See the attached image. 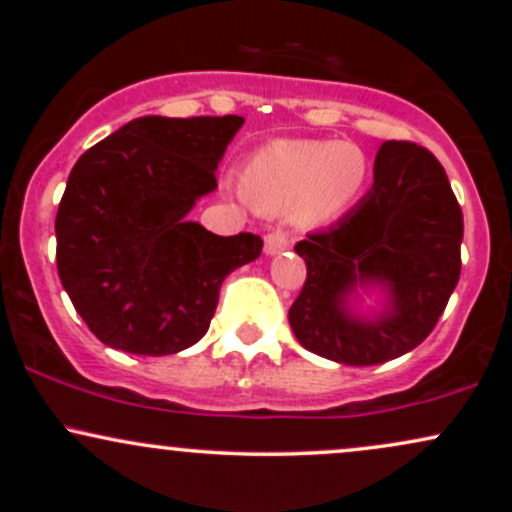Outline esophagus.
<instances>
[{
    "label": "esophagus",
    "instance_id": "obj_1",
    "mask_svg": "<svg viewBox=\"0 0 512 512\" xmlns=\"http://www.w3.org/2000/svg\"><path fill=\"white\" fill-rule=\"evenodd\" d=\"M289 248H291V238L286 236L284 231H272L267 233V238H264V252H267V255H279V252Z\"/></svg>",
    "mask_w": 512,
    "mask_h": 512
}]
</instances>
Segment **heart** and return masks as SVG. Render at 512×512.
<instances>
[{"label": "heart", "instance_id": "1", "mask_svg": "<svg viewBox=\"0 0 512 512\" xmlns=\"http://www.w3.org/2000/svg\"><path fill=\"white\" fill-rule=\"evenodd\" d=\"M368 161L351 142L279 139L250 158L245 192L262 211L291 216L303 226L337 219L361 195Z\"/></svg>", "mask_w": 512, "mask_h": 512}]
</instances>
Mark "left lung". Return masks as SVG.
<instances>
[{"label": "left lung", "mask_w": 512, "mask_h": 512, "mask_svg": "<svg viewBox=\"0 0 512 512\" xmlns=\"http://www.w3.org/2000/svg\"><path fill=\"white\" fill-rule=\"evenodd\" d=\"M462 209L438 158L414 142L378 149L373 187L327 231L296 243L308 276L289 310L313 354L344 366H378L416 349L460 281ZM383 285V314L350 313L358 285Z\"/></svg>", "instance_id": "left-lung-1"}]
</instances>
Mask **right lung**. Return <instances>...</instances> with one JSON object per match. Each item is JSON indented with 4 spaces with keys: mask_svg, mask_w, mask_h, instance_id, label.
<instances>
[{
    "mask_svg": "<svg viewBox=\"0 0 512 512\" xmlns=\"http://www.w3.org/2000/svg\"><path fill=\"white\" fill-rule=\"evenodd\" d=\"M243 122L137 117L76 161L55 219L57 272L103 344L137 356L197 344L223 279L260 257L255 233L223 238L187 221Z\"/></svg>",
    "mask_w": 512,
    "mask_h": 512,
    "instance_id": "add662e5",
    "label": "right lung"
}]
</instances>
